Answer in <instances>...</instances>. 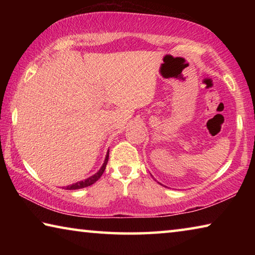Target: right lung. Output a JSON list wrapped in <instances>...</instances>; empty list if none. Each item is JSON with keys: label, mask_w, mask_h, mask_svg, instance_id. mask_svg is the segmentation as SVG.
Segmentation results:
<instances>
[{"label": "right lung", "mask_w": 255, "mask_h": 255, "mask_svg": "<svg viewBox=\"0 0 255 255\" xmlns=\"http://www.w3.org/2000/svg\"><path fill=\"white\" fill-rule=\"evenodd\" d=\"M108 159H109V152H107L105 162H103L102 166L100 167V170H99L96 174L89 176V178L85 179V180L79 181V182H75V183H73V184L66 185V187H63V189H65V190H77V189L86 188V187H89V185H92L94 182H97V181L101 178V175L103 174V172H105V170H106Z\"/></svg>", "instance_id": "1"}]
</instances>
